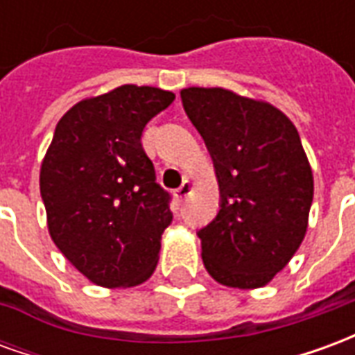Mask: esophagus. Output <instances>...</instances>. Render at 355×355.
I'll use <instances>...</instances> for the list:
<instances>
[{"label": "esophagus", "mask_w": 355, "mask_h": 355, "mask_svg": "<svg viewBox=\"0 0 355 355\" xmlns=\"http://www.w3.org/2000/svg\"><path fill=\"white\" fill-rule=\"evenodd\" d=\"M192 190H193L192 182H190V180H184V182H182V186L175 190V198H177L178 201H184L186 198L192 193Z\"/></svg>", "instance_id": "obj_1"}]
</instances>
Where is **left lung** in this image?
Instances as JSON below:
<instances>
[{
    "label": "left lung",
    "mask_w": 355,
    "mask_h": 355,
    "mask_svg": "<svg viewBox=\"0 0 355 355\" xmlns=\"http://www.w3.org/2000/svg\"><path fill=\"white\" fill-rule=\"evenodd\" d=\"M186 116L215 165L220 205L198 232L213 279L257 289L287 266L304 239L313 177L283 112L220 87L180 91Z\"/></svg>",
    "instance_id": "8db88e82"
}]
</instances>
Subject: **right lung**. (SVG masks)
I'll use <instances>...</instances> for the list:
<instances>
[{"mask_svg": "<svg viewBox=\"0 0 355 355\" xmlns=\"http://www.w3.org/2000/svg\"><path fill=\"white\" fill-rule=\"evenodd\" d=\"M173 101L171 91L137 85L85 98L60 117L43 157L51 238L101 287H135L154 274L173 213L140 137Z\"/></svg>", "mask_w": 355, "mask_h": 355, "instance_id": "obj_1", "label": "right lung"}]
</instances>
